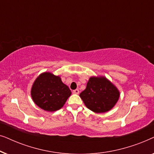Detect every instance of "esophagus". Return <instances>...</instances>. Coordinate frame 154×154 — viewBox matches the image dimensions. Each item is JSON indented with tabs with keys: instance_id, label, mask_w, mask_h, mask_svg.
<instances>
[{
	"instance_id": "1",
	"label": "esophagus",
	"mask_w": 154,
	"mask_h": 154,
	"mask_svg": "<svg viewBox=\"0 0 154 154\" xmlns=\"http://www.w3.org/2000/svg\"><path fill=\"white\" fill-rule=\"evenodd\" d=\"M73 94H79V90H78V89H75V90H73Z\"/></svg>"
}]
</instances>
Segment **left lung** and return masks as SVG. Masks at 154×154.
<instances>
[{
  "label": "left lung",
  "mask_w": 154,
  "mask_h": 154,
  "mask_svg": "<svg viewBox=\"0 0 154 154\" xmlns=\"http://www.w3.org/2000/svg\"><path fill=\"white\" fill-rule=\"evenodd\" d=\"M87 108L95 113H105L113 108L120 97L116 86L106 77L91 76L80 94Z\"/></svg>",
  "instance_id": "1"
}]
</instances>
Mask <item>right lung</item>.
Instances as JSON below:
<instances>
[{"label": "right lung", "instance_id": "right-lung-1", "mask_svg": "<svg viewBox=\"0 0 154 154\" xmlns=\"http://www.w3.org/2000/svg\"><path fill=\"white\" fill-rule=\"evenodd\" d=\"M71 91L60 75L43 72L33 82L31 96L33 102L44 111L52 112L62 108Z\"/></svg>", "mask_w": 154, "mask_h": 154}]
</instances>
